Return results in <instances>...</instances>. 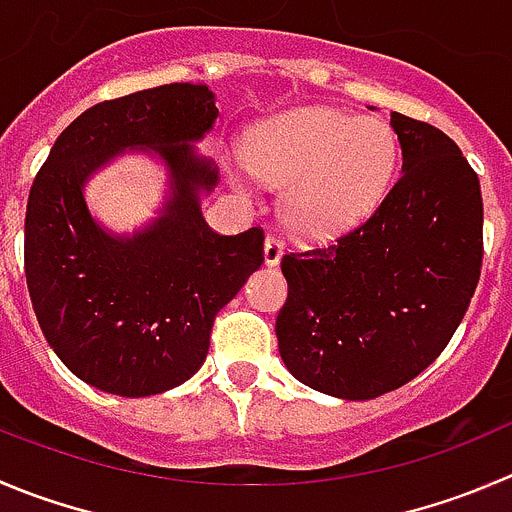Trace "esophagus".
<instances>
[{"mask_svg": "<svg viewBox=\"0 0 512 512\" xmlns=\"http://www.w3.org/2000/svg\"><path fill=\"white\" fill-rule=\"evenodd\" d=\"M281 256H284V243L276 236H266L264 241V264L266 266H279Z\"/></svg>", "mask_w": 512, "mask_h": 512, "instance_id": "esophagus-1", "label": "esophagus"}]
</instances>
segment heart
Segmentation results:
<instances>
[{
  "mask_svg": "<svg viewBox=\"0 0 512 512\" xmlns=\"http://www.w3.org/2000/svg\"><path fill=\"white\" fill-rule=\"evenodd\" d=\"M243 163L269 186H289L284 211L296 231L332 236L362 221L384 196L397 143L374 118L296 107L248 130ZM236 188L248 191L241 178Z\"/></svg>",
  "mask_w": 512,
  "mask_h": 512,
  "instance_id": "heart-1",
  "label": "heart"
}]
</instances>
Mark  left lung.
I'll list each match as a JSON object with an SVG mask.
<instances>
[{"instance_id": "left-lung-1", "label": "left lung", "mask_w": 512, "mask_h": 512, "mask_svg": "<svg viewBox=\"0 0 512 512\" xmlns=\"http://www.w3.org/2000/svg\"><path fill=\"white\" fill-rule=\"evenodd\" d=\"M389 125L402 173L377 211L329 246L281 259V359L306 387L339 399H374L425 372L483 266L478 173L442 130L399 113Z\"/></svg>"}]
</instances>
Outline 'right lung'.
Masks as SVG:
<instances>
[{
  "label": "right lung",
  "mask_w": 512,
  "mask_h": 512,
  "mask_svg": "<svg viewBox=\"0 0 512 512\" xmlns=\"http://www.w3.org/2000/svg\"><path fill=\"white\" fill-rule=\"evenodd\" d=\"M218 118L208 85L173 82L107 100L72 120L32 183L24 274L47 344L82 382L120 394L168 392L201 369L218 311L264 264V231L221 236L201 213L218 168L196 150ZM125 149L169 173L159 218L107 232L86 180Z\"/></svg>",
  "instance_id": "obj_1"
}]
</instances>
